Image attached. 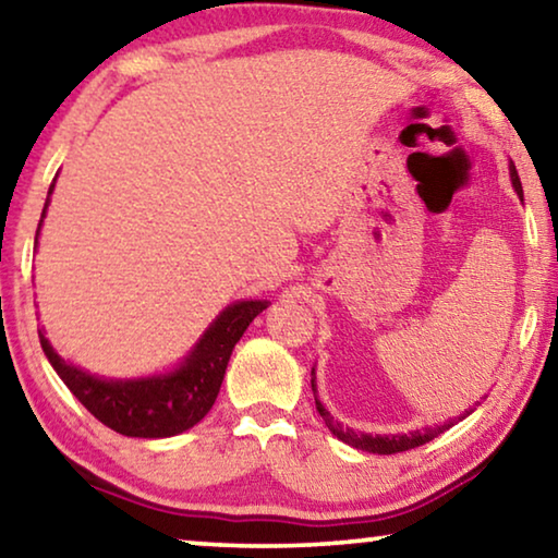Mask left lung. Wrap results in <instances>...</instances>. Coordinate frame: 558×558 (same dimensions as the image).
<instances>
[{"label":"left lung","mask_w":558,"mask_h":558,"mask_svg":"<svg viewBox=\"0 0 558 558\" xmlns=\"http://www.w3.org/2000/svg\"><path fill=\"white\" fill-rule=\"evenodd\" d=\"M509 174H511V184H513V192L519 194V199H524V190H521V179H519V171L517 167H513V161H509ZM314 374V372H312ZM312 389H314V399H316V384L312 379ZM316 411H319L324 424L329 426V432L337 436V439H341L344 444H349V447L354 449H362V451H368V453H399V451H409V449H416L422 447V444L432 441L439 436L441 432H447V428L451 426L444 424V426H436V428H424V432H409V434H391V436H381V434H362V432H354V428L349 426H341L339 422H333V416L329 414L327 409H324V404L319 399H316ZM464 418V416H461Z\"/></svg>","instance_id":"8db88e82"}]
</instances>
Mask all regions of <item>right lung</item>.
<instances>
[{
    "label": "right lung",
    "mask_w": 558,
    "mask_h": 558,
    "mask_svg": "<svg viewBox=\"0 0 558 558\" xmlns=\"http://www.w3.org/2000/svg\"><path fill=\"white\" fill-rule=\"evenodd\" d=\"M54 182L49 186L45 209H41L37 239L41 221L47 217ZM267 306L269 302H264V299L229 304L204 331V337L196 341L182 366L169 374L144 376V379H99V376H92L64 362L41 331L39 344L59 379L66 384V389L82 401L94 418L114 428L117 434L136 436V439H165V436L186 432L209 414L214 401H217L234 344L242 339L254 316L262 314Z\"/></svg>",
    "instance_id": "obj_1"
}]
</instances>
